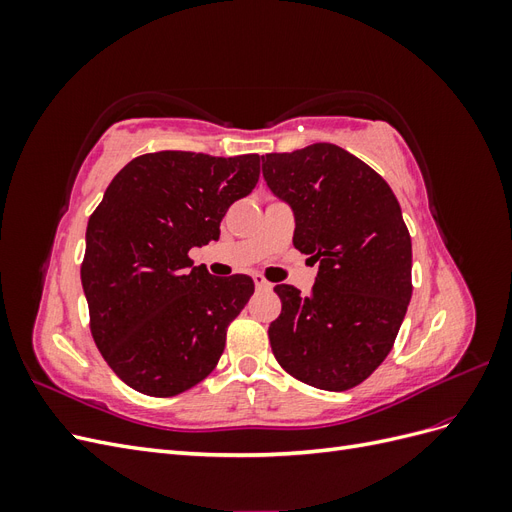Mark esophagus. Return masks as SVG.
Instances as JSON below:
<instances>
[{"label": "esophagus", "instance_id": "34e87169", "mask_svg": "<svg viewBox=\"0 0 512 512\" xmlns=\"http://www.w3.org/2000/svg\"><path fill=\"white\" fill-rule=\"evenodd\" d=\"M254 284H256V288H258V290H271V288H273V284H271V282H267L265 277L258 275V273L254 275Z\"/></svg>", "mask_w": 512, "mask_h": 512}]
</instances>
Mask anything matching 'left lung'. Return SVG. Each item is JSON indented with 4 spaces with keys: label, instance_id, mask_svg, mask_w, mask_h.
<instances>
[{
    "label": "left lung",
    "instance_id": "left-lung-1",
    "mask_svg": "<svg viewBox=\"0 0 512 512\" xmlns=\"http://www.w3.org/2000/svg\"><path fill=\"white\" fill-rule=\"evenodd\" d=\"M269 188L294 211L292 243L320 262L316 284L275 286L269 342L292 378L348 391L391 352L412 297V241L393 190L346 149L316 143L262 156Z\"/></svg>",
    "mask_w": 512,
    "mask_h": 512
}]
</instances>
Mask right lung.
<instances>
[{"label":"right lung","instance_id":"obj_1","mask_svg":"<svg viewBox=\"0 0 512 512\" xmlns=\"http://www.w3.org/2000/svg\"><path fill=\"white\" fill-rule=\"evenodd\" d=\"M258 177V153H145L119 170L89 215L81 265L89 329L134 391L173 397L218 365L254 282L192 267L190 250L220 239L228 207Z\"/></svg>","mask_w":512,"mask_h":512}]
</instances>
